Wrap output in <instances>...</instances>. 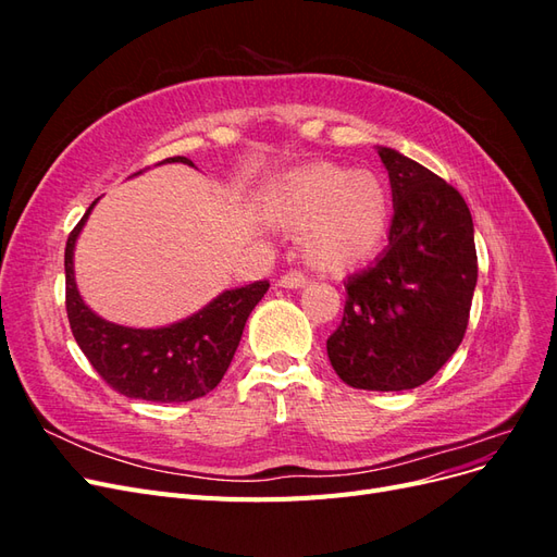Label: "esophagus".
Here are the masks:
<instances>
[{"mask_svg": "<svg viewBox=\"0 0 557 557\" xmlns=\"http://www.w3.org/2000/svg\"><path fill=\"white\" fill-rule=\"evenodd\" d=\"M309 283V278L301 274V272H288V274H283L281 276V281H278V285L281 288H305V285Z\"/></svg>", "mask_w": 557, "mask_h": 557, "instance_id": "1", "label": "esophagus"}]
</instances>
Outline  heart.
I'll use <instances>...</instances> for the list:
<instances>
[{
	"label": "heart",
	"mask_w": 557,
	"mask_h": 557,
	"mask_svg": "<svg viewBox=\"0 0 557 557\" xmlns=\"http://www.w3.org/2000/svg\"><path fill=\"white\" fill-rule=\"evenodd\" d=\"M262 209L272 227L305 234L307 260L320 269H346L372 258L391 221L383 181L334 164L285 174L267 190Z\"/></svg>",
	"instance_id": "1"
}]
</instances>
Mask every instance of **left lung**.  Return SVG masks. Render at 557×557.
<instances>
[{"label":"left lung","instance_id":"8db88e82","mask_svg":"<svg viewBox=\"0 0 557 557\" xmlns=\"http://www.w3.org/2000/svg\"><path fill=\"white\" fill-rule=\"evenodd\" d=\"M393 190L387 248L346 281L327 358L358 391H411L462 344L479 262L462 195L428 166L379 146Z\"/></svg>","mask_w":557,"mask_h":557}]
</instances>
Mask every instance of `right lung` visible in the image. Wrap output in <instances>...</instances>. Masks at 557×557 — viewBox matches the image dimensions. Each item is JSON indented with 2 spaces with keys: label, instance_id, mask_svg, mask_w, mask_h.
Returning <instances> with one entry per match:
<instances>
[{
  "label": "right lung",
  "instance_id": "add662e5",
  "mask_svg": "<svg viewBox=\"0 0 557 557\" xmlns=\"http://www.w3.org/2000/svg\"><path fill=\"white\" fill-rule=\"evenodd\" d=\"M164 162L195 166L193 160L181 156ZM95 205L97 201L72 230L64 248L66 318L76 344L95 372L125 397L162 404L205 397L225 376L246 320L269 290V283L256 281L225 290L197 313L164 327L144 330L109 323L83 301L74 278L76 239Z\"/></svg>",
  "mask_w": 557,
  "mask_h": 557
}]
</instances>
